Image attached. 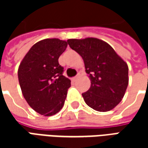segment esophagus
I'll return each instance as SVG.
<instances>
[{
  "mask_svg": "<svg viewBox=\"0 0 148 148\" xmlns=\"http://www.w3.org/2000/svg\"><path fill=\"white\" fill-rule=\"evenodd\" d=\"M78 77H79V75H77V76H75V77H74L73 78H72V80L74 81V82H75V81L77 80Z\"/></svg>",
  "mask_w": 148,
  "mask_h": 148,
  "instance_id": "1",
  "label": "esophagus"
}]
</instances>
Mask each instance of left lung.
Here are the masks:
<instances>
[{
    "instance_id": "8db88e82",
    "label": "left lung",
    "mask_w": 148,
    "mask_h": 148,
    "mask_svg": "<svg viewBox=\"0 0 148 148\" xmlns=\"http://www.w3.org/2000/svg\"><path fill=\"white\" fill-rule=\"evenodd\" d=\"M67 42L82 56L91 81L89 90L82 93L85 102L98 112L114 109L123 99L128 85L127 63L101 39H70Z\"/></svg>"
}]
</instances>
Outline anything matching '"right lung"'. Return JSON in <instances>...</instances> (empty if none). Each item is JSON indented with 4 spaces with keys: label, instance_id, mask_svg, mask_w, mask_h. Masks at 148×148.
Returning <instances> with one entry per match:
<instances>
[{
    "label": "right lung",
    "instance_id": "1",
    "mask_svg": "<svg viewBox=\"0 0 148 148\" xmlns=\"http://www.w3.org/2000/svg\"><path fill=\"white\" fill-rule=\"evenodd\" d=\"M67 42L58 39H45L35 43L18 69V79L23 96L35 111L50 116L63 107L71 80L62 75L58 63Z\"/></svg>",
    "mask_w": 148,
    "mask_h": 148
}]
</instances>
